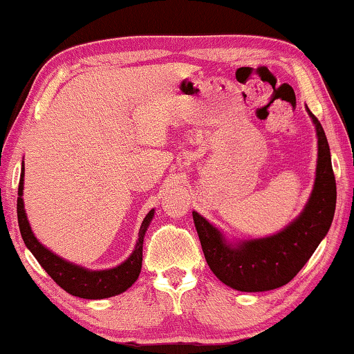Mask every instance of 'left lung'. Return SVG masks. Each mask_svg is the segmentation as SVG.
I'll use <instances>...</instances> for the list:
<instances>
[{"label":"left lung","instance_id":"left-lung-1","mask_svg":"<svg viewBox=\"0 0 354 354\" xmlns=\"http://www.w3.org/2000/svg\"><path fill=\"white\" fill-rule=\"evenodd\" d=\"M308 114L317 133L316 180L306 206L292 224L266 239L241 240L232 245L221 230L193 211L207 266L221 282L239 292H268L288 283L330 229L337 203L330 148L321 122L309 109Z\"/></svg>","mask_w":354,"mask_h":354}]
</instances>
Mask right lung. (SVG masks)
<instances>
[{"instance_id":"1","label":"right lung","mask_w":354,"mask_h":354,"mask_svg":"<svg viewBox=\"0 0 354 354\" xmlns=\"http://www.w3.org/2000/svg\"><path fill=\"white\" fill-rule=\"evenodd\" d=\"M24 164V162H22ZM24 166L21 171V180H19V192H17V221L24 243L32 254L35 256L38 263L43 269L46 270L48 275L64 288L67 293L74 295L79 298L86 299H103L125 292L132 287L135 280L138 279L140 270H142L143 261V236L145 232L148 230L149 222L154 216V209H151L145 217L138 232V240L135 245V250L122 264L115 266L113 269L104 270H90L80 266L72 264L69 261L59 258V256L45 248L37 236L33 235L30 224L27 221L26 209H24Z\"/></svg>"}]
</instances>
